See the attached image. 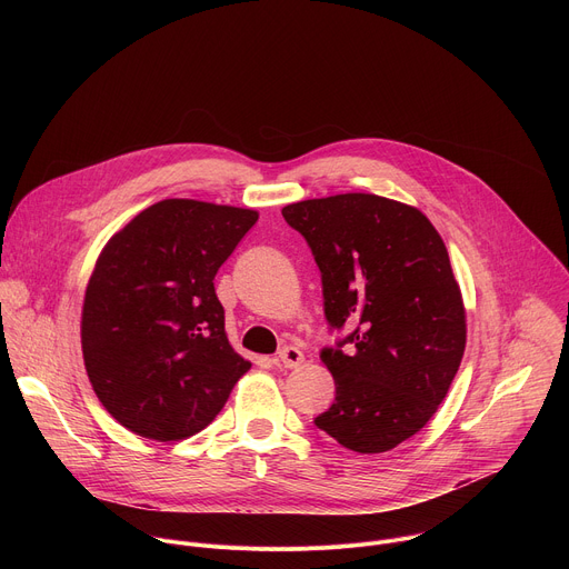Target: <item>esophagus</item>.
<instances>
[{
	"instance_id": "34e87169",
	"label": "esophagus",
	"mask_w": 569,
	"mask_h": 569,
	"mask_svg": "<svg viewBox=\"0 0 569 569\" xmlns=\"http://www.w3.org/2000/svg\"><path fill=\"white\" fill-rule=\"evenodd\" d=\"M277 360H279V365L286 367V369H297V367H301V362H303V353H301L297 347H283V349L279 351Z\"/></svg>"
}]
</instances>
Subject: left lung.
Instances as JSON below:
<instances>
[{"mask_svg": "<svg viewBox=\"0 0 569 569\" xmlns=\"http://www.w3.org/2000/svg\"><path fill=\"white\" fill-rule=\"evenodd\" d=\"M281 213L315 254L329 323L356 327L342 342L353 351H321L336 400L315 426L353 452H387L435 417L463 358L466 308L443 238L417 207L373 193Z\"/></svg>", "mask_w": 569, "mask_h": 569, "instance_id": "left-lung-1", "label": "left lung"}]
</instances>
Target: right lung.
Returning <instances> with one entry per match:
<instances>
[{
	"label": "right lung",
	"instance_id": "obj_1",
	"mask_svg": "<svg viewBox=\"0 0 569 569\" xmlns=\"http://www.w3.org/2000/svg\"><path fill=\"white\" fill-rule=\"evenodd\" d=\"M259 211L169 198L101 250L80 345L103 408L130 432L180 441L204 430L252 367L224 331L213 277Z\"/></svg>",
	"mask_w": 569,
	"mask_h": 569
}]
</instances>
